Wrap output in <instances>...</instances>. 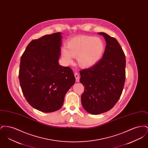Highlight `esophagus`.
I'll return each mask as SVG.
<instances>
[{
  "label": "esophagus",
  "mask_w": 148,
  "mask_h": 148,
  "mask_svg": "<svg viewBox=\"0 0 148 148\" xmlns=\"http://www.w3.org/2000/svg\"><path fill=\"white\" fill-rule=\"evenodd\" d=\"M74 75H75V77L76 79V82H79V74L77 73V72H75V74H74Z\"/></svg>",
  "instance_id": "34e87169"
}]
</instances>
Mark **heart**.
<instances>
[{
	"mask_svg": "<svg viewBox=\"0 0 148 148\" xmlns=\"http://www.w3.org/2000/svg\"><path fill=\"white\" fill-rule=\"evenodd\" d=\"M105 50V44L99 38L80 36L70 40L67 47L61 49L62 55L67 63H71L73 56L77 57L79 65L89 68L98 63Z\"/></svg>",
	"mask_w": 148,
	"mask_h": 148,
	"instance_id": "1",
	"label": "heart"
}]
</instances>
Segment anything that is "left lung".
<instances>
[{
    "mask_svg": "<svg viewBox=\"0 0 148 148\" xmlns=\"http://www.w3.org/2000/svg\"><path fill=\"white\" fill-rule=\"evenodd\" d=\"M106 40V49L98 63L80 71V82L84 86L82 104L90 114L97 115L113 108L122 94L125 80L126 59L117 40L98 33Z\"/></svg>",
    "mask_w": 148,
    "mask_h": 148,
    "instance_id": "1",
    "label": "left lung"
}]
</instances>
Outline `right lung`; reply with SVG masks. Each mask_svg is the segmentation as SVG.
I'll use <instances>...</instances> for the list:
<instances>
[{
	"label": "right lung",
	"mask_w": 148,
	"mask_h": 148,
	"mask_svg": "<svg viewBox=\"0 0 148 148\" xmlns=\"http://www.w3.org/2000/svg\"><path fill=\"white\" fill-rule=\"evenodd\" d=\"M62 33L31 41L21 59L19 79L29 104L44 113L59 110L66 93L75 83L72 69L59 65Z\"/></svg>",
	"instance_id": "1"
}]
</instances>
